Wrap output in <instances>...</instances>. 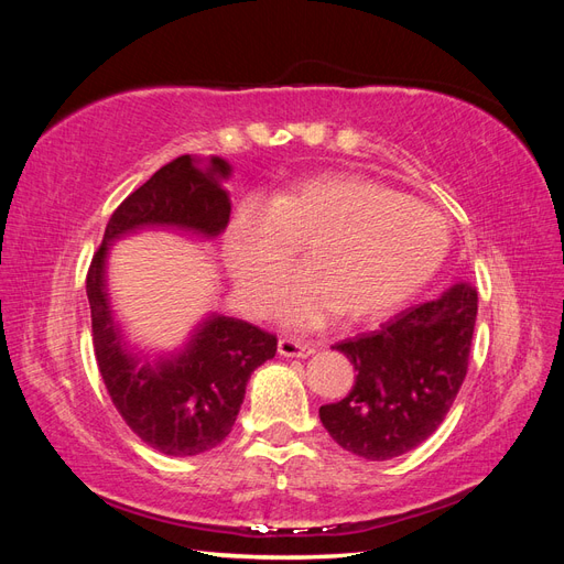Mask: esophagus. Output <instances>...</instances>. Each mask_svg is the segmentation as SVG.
<instances>
[{
	"mask_svg": "<svg viewBox=\"0 0 564 564\" xmlns=\"http://www.w3.org/2000/svg\"><path fill=\"white\" fill-rule=\"evenodd\" d=\"M278 352L284 357H308L315 352V348L308 344H301V340H296V338L284 336L278 340Z\"/></svg>",
	"mask_w": 564,
	"mask_h": 564,
	"instance_id": "obj_1",
	"label": "esophagus"
}]
</instances>
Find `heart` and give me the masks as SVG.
I'll return each instance as SVG.
<instances>
[{"instance_id": "heart-1", "label": "heart", "mask_w": 564, "mask_h": 564, "mask_svg": "<svg viewBox=\"0 0 564 564\" xmlns=\"http://www.w3.org/2000/svg\"><path fill=\"white\" fill-rule=\"evenodd\" d=\"M308 270L286 284L280 317L315 329L338 313L379 319L429 282L449 249L440 212L357 174H324L272 197L245 199L226 230V259L251 313L275 301L299 249Z\"/></svg>"}]
</instances>
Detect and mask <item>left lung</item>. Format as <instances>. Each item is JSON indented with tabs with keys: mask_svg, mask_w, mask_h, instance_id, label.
I'll return each mask as SVG.
<instances>
[{
	"mask_svg": "<svg viewBox=\"0 0 564 564\" xmlns=\"http://www.w3.org/2000/svg\"><path fill=\"white\" fill-rule=\"evenodd\" d=\"M475 315V289L454 284L377 332L336 344L357 377L344 400L319 406L324 429L346 452L367 460L419 447L445 421L466 379Z\"/></svg>",
	"mask_w": 564,
	"mask_h": 564,
	"instance_id": "left-lung-1",
	"label": "left lung"
}]
</instances>
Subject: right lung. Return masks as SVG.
I'll use <instances>...</instances> for the list:
<instances>
[{"label": "right lung", "instance_id": "add662e5", "mask_svg": "<svg viewBox=\"0 0 564 564\" xmlns=\"http://www.w3.org/2000/svg\"><path fill=\"white\" fill-rule=\"evenodd\" d=\"M228 174L230 164L220 158H212L207 172L191 155L164 164L112 212L87 272L94 352L108 395L129 429L169 456H197L228 437L251 371L275 357L278 338L249 322L212 315L181 355L158 362L133 355L110 311L106 253L117 237L145 226L224 232L230 199L218 178Z\"/></svg>", "mask_w": 564, "mask_h": 564}]
</instances>
